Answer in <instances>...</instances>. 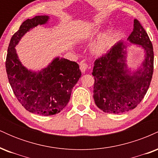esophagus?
Segmentation results:
<instances>
[{
  "label": "esophagus",
  "instance_id": "34e87169",
  "mask_svg": "<svg viewBox=\"0 0 158 158\" xmlns=\"http://www.w3.org/2000/svg\"><path fill=\"white\" fill-rule=\"evenodd\" d=\"M79 65H80V70L82 72V73H85V71L87 70V69H88V65L86 64V63L85 62V61H81L80 64H79Z\"/></svg>",
  "mask_w": 158,
  "mask_h": 158
}]
</instances>
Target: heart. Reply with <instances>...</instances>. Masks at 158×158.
Wrapping results in <instances>:
<instances>
[{
    "instance_id": "heart-1",
    "label": "heart",
    "mask_w": 158,
    "mask_h": 158,
    "mask_svg": "<svg viewBox=\"0 0 158 158\" xmlns=\"http://www.w3.org/2000/svg\"><path fill=\"white\" fill-rule=\"evenodd\" d=\"M88 37L87 34L81 33L80 35L79 36V39L80 41H83V40L86 39ZM109 39H110V34L109 32H104V33L101 34L96 39L95 41H94L93 44H91L90 47V50L93 52L94 54L98 55V54L102 53L106 50L108 48V44H109Z\"/></svg>"
}]
</instances>
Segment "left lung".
Here are the masks:
<instances>
[{"mask_svg": "<svg viewBox=\"0 0 158 158\" xmlns=\"http://www.w3.org/2000/svg\"><path fill=\"white\" fill-rule=\"evenodd\" d=\"M127 41L116 43L110 51L94 61V99L98 108L106 113L121 114L134 109L146 95L151 82L153 47L137 19ZM131 44L138 45L144 51V59L135 69L127 64V48Z\"/></svg>", "mask_w": 158, "mask_h": 158, "instance_id": "8db88e82", "label": "left lung"}]
</instances>
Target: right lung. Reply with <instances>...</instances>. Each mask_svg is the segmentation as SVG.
<instances>
[{
	"mask_svg": "<svg viewBox=\"0 0 158 158\" xmlns=\"http://www.w3.org/2000/svg\"><path fill=\"white\" fill-rule=\"evenodd\" d=\"M50 19L38 15L23 21L10 40L6 60L7 77L18 100L28 111L42 116L59 113L67 106L81 76L77 62L59 56L39 70L28 69L20 61L16 45L27 32L46 24Z\"/></svg>",
	"mask_w": 158,
	"mask_h": 158,
	"instance_id": "1",
	"label": "right lung"
}]
</instances>
